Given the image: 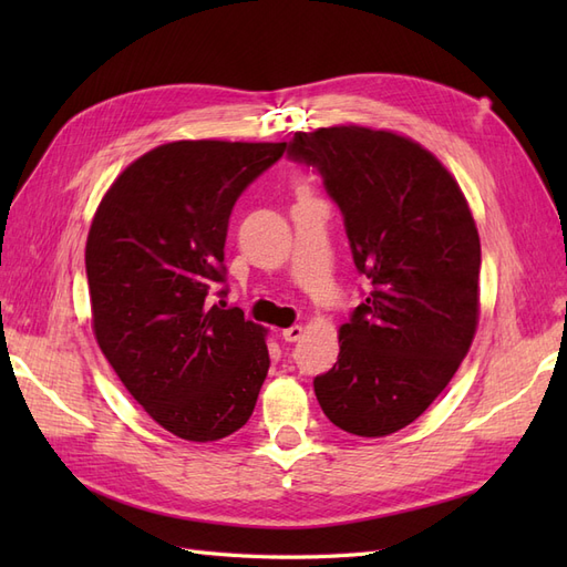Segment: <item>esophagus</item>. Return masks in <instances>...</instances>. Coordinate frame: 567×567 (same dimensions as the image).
<instances>
[{
    "mask_svg": "<svg viewBox=\"0 0 567 567\" xmlns=\"http://www.w3.org/2000/svg\"><path fill=\"white\" fill-rule=\"evenodd\" d=\"M281 338H284L286 342L300 340V338H302V326H290V329H284V331H281Z\"/></svg>",
    "mask_w": 567,
    "mask_h": 567,
    "instance_id": "1",
    "label": "esophagus"
}]
</instances>
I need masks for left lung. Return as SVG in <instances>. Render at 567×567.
Masks as SVG:
<instances>
[{
	"mask_svg": "<svg viewBox=\"0 0 567 567\" xmlns=\"http://www.w3.org/2000/svg\"><path fill=\"white\" fill-rule=\"evenodd\" d=\"M286 153L317 169L342 213L367 300L340 326L315 394L333 425L383 437L447 388L477 326L480 238L456 179L421 144L357 125L296 132Z\"/></svg>",
	"mask_w": 567,
	"mask_h": 567,
	"instance_id": "obj_1",
	"label": "left lung"
}]
</instances>
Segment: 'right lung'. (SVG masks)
Listing matches in <instances>:
<instances>
[{"label": "right lung", "mask_w": 567, "mask_h": 567, "mask_svg": "<svg viewBox=\"0 0 567 567\" xmlns=\"http://www.w3.org/2000/svg\"><path fill=\"white\" fill-rule=\"evenodd\" d=\"M284 151L163 144L113 182L94 215L84 267L96 342L146 414L182 440L236 433L267 379L262 326L210 298L227 281L234 205Z\"/></svg>", "instance_id": "right-lung-1"}]
</instances>
